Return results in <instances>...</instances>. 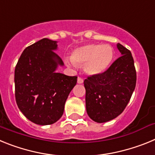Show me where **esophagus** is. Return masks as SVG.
<instances>
[{
	"mask_svg": "<svg viewBox=\"0 0 155 155\" xmlns=\"http://www.w3.org/2000/svg\"><path fill=\"white\" fill-rule=\"evenodd\" d=\"M83 82H84L83 79L81 78H78V84H82Z\"/></svg>",
	"mask_w": 155,
	"mask_h": 155,
	"instance_id": "esophagus-1",
	"label": "esophagus"
}]
</instances>
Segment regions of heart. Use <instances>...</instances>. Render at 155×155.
I'll use <instances>...</instances> for the list:
<instances>
[{
  "label": "heart",
  "mask_w": 155,
  "mask_h": 155,
  "mask_svg": "<svg viewBox=\"0 0 155 155\" xmlns=\"http://www.w3.org/2000/svg\"><path fill=\"white\" fill-rule=\"evenodd\" d=\"M71 61L66 63L69 67L75 64H84V71L89 76L102 74L109 68L114 58L113 48L108 44L89 43L79 46L72 51Z\"/></svg>",
  "instance_id": "heart-1"
}]
</instances>
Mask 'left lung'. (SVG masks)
<instances>
[{"mask_svg":"<svg viewBox=\"0 0 155 155\" xmlns=\"http://www.w3.org/2000/svg\"><path fill=\"white\" fill-rule=\"evenodd\" d=\"M121 57L102 74L85 79L86 111L93 121L102 124L120 116L135 89L136 70L131 52L116 44Z\"/></svg>","mask_w":155,"mask_h":155,"instance_id":"1","label":"left lung"}]
</instances>
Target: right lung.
<instances>
[{"label": "right lung", "instance_id": "obj_1", "mask_svg": "<svg viewBox=\"0 0 155 155\" xmlns=\"http://www.w3.org/2000/svg\"><path fill=\"white\" fill-rule=\"evenodd\" d=\"M57 50V41L41 39L25 49L15 70L18 107L38 125H50L61 118L66 100L77 84L76 76L57 71L64 67Z\"/></svg>", "mask_w": 155, "mask_h": 155}]
</instances>
